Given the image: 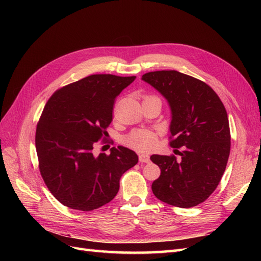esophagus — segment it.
Masks as SVG:
<instances>
[{
  "label": "esophagus",
  "mask_w": 261,
  "mask_h": 261,
  "mask_svg": "<svg viewBox=\"0 0 261 261\" xmlns=\"http://www.w3.org/2000/svg\"><path fill=\"white\" fill-rule=\"evenodd\" d=\"M139 162L140 163H149L150 162V158L148 154H139Z\"/></svg>",
  "instance_id": "obj_1"
}]
</instances>
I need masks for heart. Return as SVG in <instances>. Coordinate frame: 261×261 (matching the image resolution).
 Listing matches in <instances>:
<instances>
[{
    "label": "heart",
    "mask_w": 261,
    "mask_h": 261,
    "mask_svg": "<svg viewBox=\"0 0 261 261\" xmlns=\"http://www.w3.org/2000/svg\"><path fill=\"white\" fill-rule=\"evenodd\" d=\"M155 141L156 135L148 129L133 130L124 137V144L137 151H147L155 145Z\"/></svg>",
    "instance_id": "obj_1"
}]
</instances>
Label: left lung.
Returning a JSON list of instances; mask_svg holds the SVG:
<instances>
[{
  "instance_id": "8db88e82",
  "label": "left lung",
  "mask_w": 261,
  "mask_h": 261,
  "mask_svg": "<svg viewBox=\"0 0 261 261\" xmlns=\"http://www.w3.org/2000/svg\"><path fill=\"white\" fill-rule=\"evenodd\" d=\"M141 80L168 100L170 146L179 155L150 156L161 170L152 193L171 206L195 207L215 192L226 168L231 150L226 110L210 86L177 70L150 72Z\"/></svg>"
}]
</instances>
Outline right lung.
I'll list each match as a JSON object with an SVG mask.
<instances>
[{
	"label": "right lung",
	"mask_w": 261,
	"mask_h": 261,
	"mask_svg": "<svg viewBox=\"0 0 261 261\" xmlns=\"http://www.w3.org/2000/svg\"><path fill=\"white\" fill-rule=\"evenodd\" d=\"M135 78L90 75L62 87L46 102L36 130L39 170L64 206L102 207L116 196L124 173L137 164L138 155L123 146L110 154L92 153L97 141L109 136L115 98Z\"/></svg>",
	"instance_id": "add662e5"
}]
</instances>
